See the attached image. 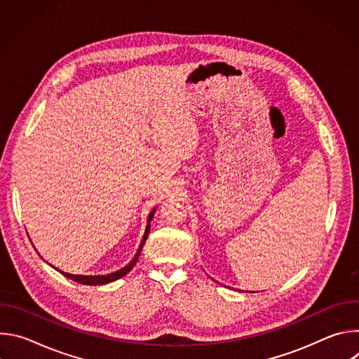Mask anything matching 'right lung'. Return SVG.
<instances>
[{
  "instance_id": "obj_1",
  "label": "right lung",
  "mask_w": 359,
  "mask_h": 359,
  "mask_svg": "<svg viewBox=\"0 0 359 359\" xmlns=\"http://www.w3.org/2000/svg\"><path fill=\"white\" fill-rule=\"evenodd\" d=\"M155 212H156V209H153V210L149 213L147 226H146L143 238H142V241H140V245H139V248H137V252L135 254L133 260H132L128 266H125L123 269H121V270H118V271H115V273L107 274V276H74V274H69V273H64V271H61V270H58V269H55V270H58V271H60L61 274H64L65 277H68V278H71V280H74V281H76V283H79V284H85V285H100V284H108V283H112V281H115V280H119L121 277L126 276V274L135 267V264H136V262H137V259H139V255H140V251H142V248H143V244H144V241H146V238H147V236H149V231H150V222H151L153 215H155ZM53 267H54V266H53Z\"/></svg>"
}]
</instances>
